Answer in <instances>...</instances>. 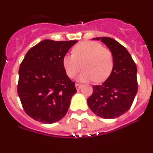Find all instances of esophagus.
<instances>
[{
    "label": "esophagus",
    "mask_w": 153,
    "mask_h": 153,
    "mask_svg": "<svg viewBox=\"0 0 153 153\" xmlns=\"http://www.w3.org/2000/svg\"><path fill=\"white\" fill-rule=\"evenodd\" d=\"M75 86H76V90H80L81 87H82V85H81V84H78V83H76Z\"/></svg>",
    "instance_id": "34e87169"
}]
</instances>
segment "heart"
Instances as JSON below:
<instances>
[{"instance_id": "b5f03b06", "label": "heart", "mask_w": 153, "mask_h": 153, "mask_svg": "<svg viewBox=\"0 0 153 153\" xmlns=\"http://www.w3.org/2000/svg\"><path fill=\"white\" fill-rule=\"evenodd\" d=\"M72 53L73 55L67 54L63 58V67L70 78H74L81 67L84 70L77 78L80 82L94 79L97 82H102L111 74L113 67V54L98 42L79 43L74 47Z\"/></svg>"}]
</instances>
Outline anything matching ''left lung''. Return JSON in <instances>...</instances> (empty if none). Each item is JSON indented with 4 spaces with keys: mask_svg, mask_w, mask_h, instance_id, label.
Instances as JSON below:
<instances>
[{
    "mask_svg": "<svg viewBox=\"0 0 153 153\" xmlns=\"http://www.w3.org/2000/svg\"><path fill=\"white\" fill-rule=\"evenodd\" d=\"M93 40H101L111 51L113 67L104 83L93 86V94L87 99V103L101 118H117L130 109L137 93L136 65L128 51L114 39L96 37Z\"/></svg>",
    "mask_w": 153,
    "mask_h": 153,
    "instance_id": "obj_1",
    "label": "left lung"
}]
</instances>
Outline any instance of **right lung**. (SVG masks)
<instances>
[{"label": "right lung", "mask_w": 153, "mask_h": 153, "mask_svg": "<svg viewBox=\"0 0 153 153\" xmlns=\"http://www.w3.org/2000/svg\"><path fill=\"white\" fill-rule=\"evenodd\" d=\"M77 40H44L28 51L19 69L17 93L24 111L43 123L65 117L76 93L75 83L63 67V58Z\"/></svg>", "instance_id": "add662e5"}]
</instances>
